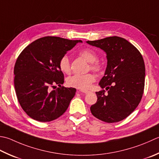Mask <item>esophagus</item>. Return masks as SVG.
<instances>
[{
	"label": "esophagus",
	"mask_w": 159,
	"mask_h": 159,
	"mask_svg": "<svg viewBox=\"0 0 159 159\" xmlns=\"http://www.w3.org/2000/svg\"><path fill=\"white\" fill-rule=\"evenodd\" d=\"M79 92L83 93V94H88V93H89V91H85V90H82V89H80V90H79Z\"/></svg>",
	"instance_id": "obj_1"
}]
</instances>
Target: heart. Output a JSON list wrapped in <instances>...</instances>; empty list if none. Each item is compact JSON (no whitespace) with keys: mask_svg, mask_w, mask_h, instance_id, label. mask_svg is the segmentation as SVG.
Returning a JSON list of instances; mask_svg holds the SVG:
<instances>
[{"mask_svg":"<svg viewBox=\"0 0 159 159\" xmlns=\"http://www.w3.org/2000/svg\"><path fill=\"white\" fill-rule=\"evenodd\" d=\"M79 55L90 63V68L96 72H100L102 70V65L97 60V54L91 49L85 48L79 52ZM59 68L65 74H70L71 70L70 58L67 55L62 57L58 63ZM95 76L92 74H75L67 79V84L70 87L80 89H86L94 82Z\"/></svg>","mask_w":159,"mask_h":159,"instance_id":"1","label":"heart"}]
</instances>
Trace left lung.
Returning a JSON list of instances; mask_svg holds the SVG:
<instances>
[{
  "mask_svg": "<svg viewBox=\"0 0 159 159\" xmlns=\"http://www.w3.org/2000/svg\"><path fill=\"white\" fill-rule=\"evenodd\" d=\"M87 43L102 49L107 60L105 75L99 83L107 93L104 89L96 92L97 101L90 110L104 122H119L134 111L142 98L145 76L143 58L134 46L119 36Z\"/></svg>",
  "mask_w": 159,
  "mask_h": 159,
  "instance_id": "obj_1",
  "label": "left lung"
}]
</instances>
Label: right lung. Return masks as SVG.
<instances>
[{"label":"right lung","mask_w":159,"mask_h":159,"mask_svg":"<svg viewBox=\"0 0 159 159\" xmlns=\"http://www.w3.org/2000/svg\"><path fill=\"white\" fill-rule=\"evenodd\" d=\"M78 43L82 40L45 36L32 42L18 56L14 70L15 91L21 107L32 119L49 122L69 107L76 89L61 86L64 75L58 63Z\"/></svg>","instance_id":"1"}]
</instances>
